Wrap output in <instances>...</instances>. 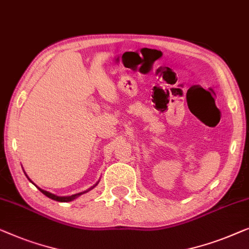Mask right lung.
<instances>
[{"label": "right lung", "instance_id": "right-lung-1", "mask_svg": "<svg viewBox=\"0 0 249 249\" xmlns=\"http://www.w3.org/2000/svg\"><path fill=\"white\" fill-rule=\"evenodd\" d=\"M39 191H40L41 193H43L44 195H46L47 197L54 199V201H58V202H70V201H72V199H74L75 197H78V196H80V195L83 194V193H86V192H88V191H90V190L83 192V193H79V194H75V195H72V196H63V197H62V196H56V195L52 194V193H48V192L40 190V188H39Z\"/></svg>", "mask_w": 249, "mask_h": 249}]
</instances>
